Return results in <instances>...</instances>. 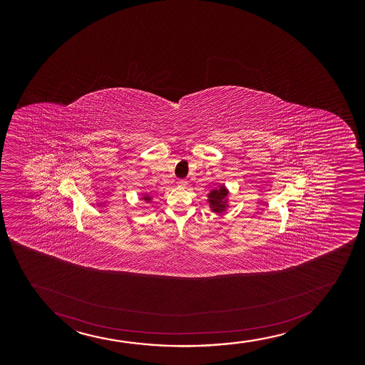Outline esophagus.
Instances as JSON below:
<instances>
[{
  "label": "esophagus",
  "mask_w": 365,
  "mask_h": 365,
  "mask_svg": "<svg viewBox=\"0 0 365 365\" xmlns=\"http://www.w3.org/2000/svg\"><path fill=\"white\" fill-rule=\"evenodd\" d=\"M178 185H179V186H186L187 181L185 180V179H181V180L178 181Z\"/></svg>",
  "instance_id": "1"
}]
</instances>
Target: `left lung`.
<instances>
[{
  "label": "left lung",
  "mask_w": 365,
  "mask_h": 365,
  "mask_svg": "<svg viewBox=\"0 0 365 365\" xmlns=\"http://www.w3.org/2000/svg\"><path fill=\"white\" fill-rule=\"evenodd\" d=\"M227 196V190L222 185L218 190L210 191V195H208V201H210V207L213 208V212H215V213H222L224 212L225 207H227V201H225Z\"/></svg>",
  "instance_id": "1"
}]
</instances>
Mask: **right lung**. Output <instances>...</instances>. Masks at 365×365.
<instances>
[{
	"label": "right lung",
	"instance_id": "1",
	"mask_svg": "<svg viewBox=\"0 0 365 365\" xmlns=\"http://www.w3.org/2000/svg\"><path fill=\"white\" fill-rule=\"evenodd\" d=\"M145 200H146L147 202L150 201V197H148V196H145Z\"/></svg>",
	"mask_w": 365,
	"mask_h": 365
}]
</instances>
